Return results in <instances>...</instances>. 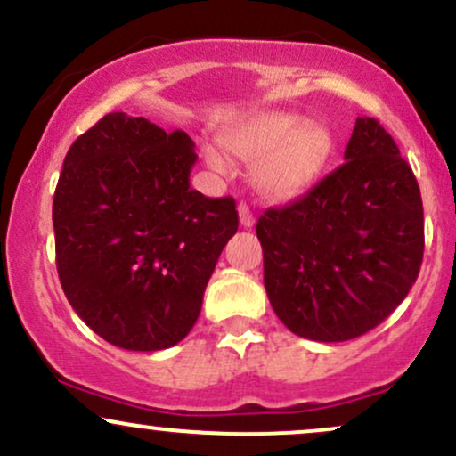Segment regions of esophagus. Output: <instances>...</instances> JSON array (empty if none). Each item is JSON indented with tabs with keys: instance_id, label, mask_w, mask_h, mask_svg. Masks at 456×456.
Segmentation results:
<instances>
[{
	"instance_id": "esophagus-1",
	"label": "esophagus",
	"mask_w": 456,
	"mask_h": 456,
	"mask_svg": "<svg viewBox=\"0 0 456 456\" xmlns=\"http://www.w3.org/2000/svg\"><path fill=\"white\" fill-rule=\"evenodd\" d=\"M238 214H240V224H242L244 229L253 227V224H255V216H253V212H250V208L246 206L244 201L238 206Z\"/></svg>"
}]
</instances>
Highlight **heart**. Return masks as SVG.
I'll return each instance as SVG.
<instances>
[{"label": "heart", "instance_id": "b5f03b06", "mask_svg": "<svg viewBox=\"0 0 456 456\" xmlns=\"http://www.w3.org/2000/svg\"><path fill=\"white\" fill-rule=\"evenodd\" d=\"M218 141L229 156L255 165V186L270 199L302 195L326 171L334 154V134L326 124L306 122L302 115L287 111L255 115L224 130ZM206 160L212 169H224L214 150H206Z\"/></svg>", "mask_w": 456, "mask_h": 456}]
</instances>
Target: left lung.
Wrapping results in <instances>:
<instances>
[{
    "label": "left lung",
    "mask_w": 456,
    "mask_h": 456,
    "mask_svg": "<svg viewBox=\"0 0 456 456\" xmlns=\"http://www.w3.org/2000/svg\"><path fill=\"white\" fill-rule=\"evenodd\" d=\"M257 238L276 317L311 341H349L379 326L418 279L420 188L378 119L358 118L343 165L261 214Z\"/></svg>",
    "instance_id": "1"
}]
</instances>
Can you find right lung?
<instances>
[{
  "instance_id": "obj_1",
  "label": "right lung",
  "mask_w": 456,
  "mask_h": 456,
  "mask_svg": "<svg viewBox=\"0 0 456 456\" xmlns=\"http://www.w3.org/2000/svg\"><path fill=\"white\" fill-rule=\"evenodd\" d=\"M184 130L107 113L68 150L53 197L61 289L98 337L130 352L174 347L195 326L224 244L232 197L191 188Z\"/></svg>"
}]
</instances>
